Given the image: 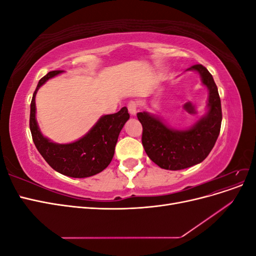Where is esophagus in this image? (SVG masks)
Wrapping results in <instances>:
<instances>
[{"instance_id":"34e87169","label":"esophagus","mask_w":256,"mask_h":256,"mask_svg":"<svg viewBox=\"0 0 256 256\" xmlns=\"http://www.w3.org/2000/svg\"><path fill=\"white\" fill-rule=\"evenodd\" d=\"M128 111H129L130 115L136 116V113H138V104H136V102H131L128 104Z\"/></svg>"}]
</instances>
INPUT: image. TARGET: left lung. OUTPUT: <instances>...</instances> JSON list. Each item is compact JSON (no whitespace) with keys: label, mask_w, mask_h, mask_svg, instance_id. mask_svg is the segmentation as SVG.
<instances>
[{"label":"left lung","mask_w":256,"mask_h":256,"mask_svg":"<svg viewBox=\"0 0 256 256\" xmlns=\"http://www.w3.org/2000/svg\"><path fill=\"white\" fill-rule=\"evenodd\" d=\"M186 72H198L208 90L206 113L193 125L175 129L157 114L138 113L143 126L142 144L147 156L161 168L171 171L200 164L214 146L222 122L221 100L210 72L203 65H194Z\"/></svg>","instance_id":"obj_1"}]
</instances>
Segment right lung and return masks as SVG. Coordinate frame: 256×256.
I'll use <instances>...</instances> for the list:
<instances>
[{
  "label": "right lung",
  "mask_w": 256,
  "mask_h": 256,
  "mask_svg": "<svg viewBox=\"0 0 256 256\" xmlns=\"http://www.w3.org/2000/svg\"><path fill=\"white\" fill-rule=\"evenodd\" d=\"M64 70L50 72L37 84L30 102V129L37 150L56 172L74 178L96 175L110 164L120 132L129 120L126 106L114 114L102 115L86 134L70 143H56L44 136L36 120L35 98L38 90Z\"/></svg>",
  "instance_id": "1"
}]
</instances>
